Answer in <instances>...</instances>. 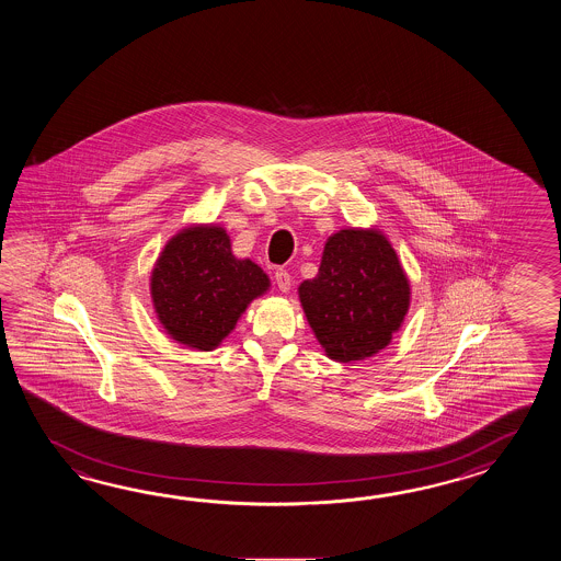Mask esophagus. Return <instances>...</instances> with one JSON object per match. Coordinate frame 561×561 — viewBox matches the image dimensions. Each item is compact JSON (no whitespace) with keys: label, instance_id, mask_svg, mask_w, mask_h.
<instances>
[{"label":"esophagus","instance_id":"1","mask_svg":"<svg viewBox=\"0 0 561 561\" xmlns=\"http://www.w3.org/2000/svg\"><path fill=\"white\" fill-rule=\"evenodd\" d=\"M275 280L276 286H278L283 293H288V290H290V283H293V278H290L288 271H285V268H276Z\"/></svg>","mask_w":561,"mask_h":561}]
</instances>
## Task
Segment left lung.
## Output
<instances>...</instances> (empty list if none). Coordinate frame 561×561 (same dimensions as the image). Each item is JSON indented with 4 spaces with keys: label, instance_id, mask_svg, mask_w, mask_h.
<instances>
[{
    "label": "left lung",
    "instance_id": "1",
    "mask_svg": "<svg viewBox=\"0 0 561 561\" xmlns=\"http://www.w3.org/2000/svg\"><path fill=\"white\" fill-rule=\"evenodd\" d=\"M409 280L377 230H341L327 240L319 275L298 286L310 329L329 357H370L389 345L409 309Z\"/></svg>",
    "mask_w": 561,
    "mask_h": 561
}]
</instances>
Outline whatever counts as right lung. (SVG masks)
<instances>
[{
	"label": "right lung",
	"instance_id": "add662e5",
	"mask_svg": "<svg viewBox=\"0 0 561 561\" xmlns=\"http://www.w3.org/2000/svg\"><path fill=\"white\" fill-rule=\"evenodd\" d=\"M152 300L168 334L182 345L210 351L220 345L268 276L239 261L222 228H184L168 242L152 271Z\"/></svg>",
	"mask_w": 561,
	"mask_h": 561
}]
</instances>
